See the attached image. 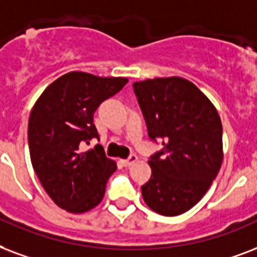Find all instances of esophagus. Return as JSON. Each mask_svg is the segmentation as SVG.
Returning <instances> with one entry per match:
<instances>
[{
	"instance_id": "34e87169",
	"label": "esophagus",
	"mask_w": 257,
	"mask_h": 257,
	"mask_svg": "<svg viewBox=\"0 0 257 257\" xmlns=\"http://www.w3.org/2000/svg\"><path fill=\"white\" fill-rule=\"evenodd\" d=\"M137 161H138V157L135 156V154H131V156L127 158V160L122 161V164H123V166H131V165H134Z\"/></svg>"
}]
</instances>
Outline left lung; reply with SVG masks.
<instances>
[{"instance_id":"obj_1","label":"left lung","mask_w":257,"mask_h":257,"mask_svg":"<svg viewBox=\"0 0 257 257\" xmlns=\"http://www.w3.org/2000/svg\"><path fill=\"white\" fill-rule=\"evenodd\" d=\"M133 87L149 138L162 145L149 161L143 200L157 213L178 216L204 197L221 168V119L212 101L182 77L147 79Z\"/></svg>"}]
</instances>
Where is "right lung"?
I'll list each match as a JSON object with an SVG mask.
<instances>
[{
  "instance_id": "obj_1",
  "label": "right lung",
  "mask_w": 257,
  "mask_h": 257,
  "mask_svg": "<svg viewBox=\"0 0 257 257\" xmlns=\"http://www.w3.org/2000/svg\"><path fill=\"white\" fill-rule=\"evenodd\" d=\"M126 77L69 72L45 88L32 108L28 143L32 166L53 202L71 213H84L104 196L116 170L101 146L83 150L99 138L93 114L100 103L126 85Z\"/></svg>"
}]
</instances>
